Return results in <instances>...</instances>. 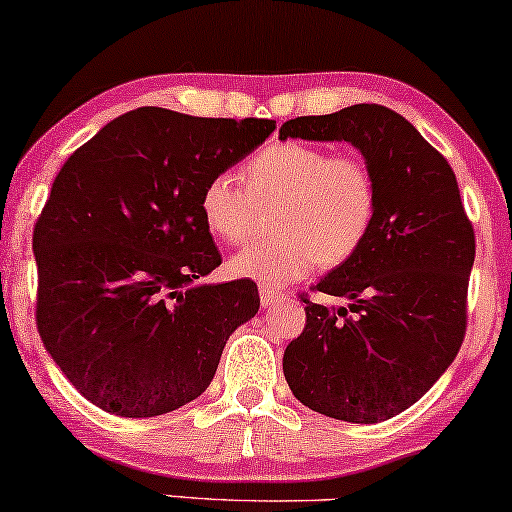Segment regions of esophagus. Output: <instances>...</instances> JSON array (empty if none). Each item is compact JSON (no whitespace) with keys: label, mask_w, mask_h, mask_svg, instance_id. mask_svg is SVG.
<instances>
[{"label":"esophagus","mask_w":512,"mask_h":512,"mask_svg":"<svg viewBox=\"0 0 512 512\" xmlns=\"http://www.w3.org/2000/svg\"><path fill=\"white\" fill-rule=\"evenodd\" d=\"M258 294H261V303H263V308H270V305H275V303H282L284 296L282 291H277V289H272V287H265V284H261V287H258Z\"/></svg>","instance_id":"1"}]
</instances>
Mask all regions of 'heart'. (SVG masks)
Wrapping results in <instances>:
<instances>
[{"instance_id":"b5f03b06","label":"heart","mask_w":512,"mask_h":512,"mask_svg":"<svg viewBox=\"0 0 512 512\" xmlns=\"http://www.w3.org/2000/svg\"><path fill=\"white\" fill-rule=\"evenodd\" d=\"M249 191L232 174L204 183L199 214L216 237L242 244L256 228V202H272L270 240L232 256L230 270L265 287L308 275L317 263L336 268L367 240L376 188L357 155H329L320 145L284 141L265 145L242 169Z\"/></svg>"}]
</instances>
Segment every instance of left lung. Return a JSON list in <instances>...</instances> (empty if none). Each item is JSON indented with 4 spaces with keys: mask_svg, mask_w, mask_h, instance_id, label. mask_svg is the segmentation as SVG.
Here are the masks:
<instances>
[{
    "mask_svg": "<svg viewBox=\"0 0 512 512\" xmlns=\"http://www.w3.org/2000/svg\"><path fill=\"white\" fill-rule=\"evenodd\" d=\"M280 138L345 141L376 188L367 240L305 303V329L284 350V378L305 407L348 423H381L421 400L466 336L475 232L449 162L402 115L376 103L296 117Z\"/></svg>",
    "mask_w": 512,
    "mask_h": 512,
    "instance_id": "1",
    "label": "left lung"
}]
</instances>
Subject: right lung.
Masks as SVG:
<instances>
[{
    "mask_svg": "<svg viewBox=\"0 0 512 512\" xmlns=\"http://www.w3.org/2000/svg\"><path fill=\"white\" fill-rule=\"evenodd\" d=\"M272 131V119L138 108L58 171L32 235L37 329L96 407L148 418L192 402L258 313L254 282L197 284L221 265L199 195Z\"/></svg>",
    "mask_w": 512,
    "mask_h": 512,
    "instance_id": "1",
    "label": "right lung"
}]
</instances>
